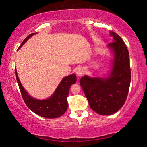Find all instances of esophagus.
Wrapping results in <instances>:
<instances>
[{
    "label": "esophagus",
    "mask_w": 147,
    "mask_h": 147,
    "mask_svg": "<svg viewBox=\"0 0 147 147\" xmlns=\"http://www.w3.org/2000/svg\"><path fill=\"white\" fill-rule=\"evenodd\" d=\"M76 75L78 76V77L82 76L83 74H84L83 69H82V68H78V69H76Z\"/></svg>",
    "instance_id": "34e87169"
}]
</instances>
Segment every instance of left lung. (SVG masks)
I'll return each instance as SVG.
<instances>
[{
	"label": "left lung",
	"instance_id": "8db88e82",
	"mask_svg": "<svg viewBox=\"0 0 147 147\" xmlns=\"http://www.w3.org/2000/svg\"><path fill=\"white\" fill-rule=\"evenodd\" d=\"M113 41L108 45L114 53L108 78L82 77L80 84L90 108L100 115H111L122 108L127 98L131 81L130 56L126 44L118 34L110 32Z\"/></svg>",
	"mask_w": 147,
	"mask_h": 147
}]
</instances>
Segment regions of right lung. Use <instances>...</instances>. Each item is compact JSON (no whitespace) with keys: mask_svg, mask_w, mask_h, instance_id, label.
<instances>
[{"mask_svg":"<svg viewBox=\"0 0 147 147\" xmlns=\"http://www.w3.org/2000/svg\"><path fill=\"white\" fill-rule=\"evenodd\" d=\"M34 34H36V33H32L26 37L21 44L19 48ZM15 73L22 97L24 103L30 110L39 116L50 119L59 117L65 113L68 107L67 96L69 88L72 84L75 83L76 81L75 74H73L65 77L51 97L46 100H40L33 98L28 95L20 82L16 69H15Z\"/></svg>","mask_w":147,"mask_h":147,"instance_id":"right-lung-1","label":"right lung"}]
</instances>
